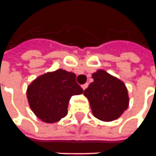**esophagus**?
Wrapping results in <instances>:
<instances>
[{
    "label": "esophagus",
    "instance_id": "esophagus-1",
    "mask_svg": "<svg viewBox=\"0 0 156 156\" xmlns=\"http://www.w3.org/2000/svg\"><path fill=\"white\" fill-rule=\"evenodd\" d=\"M87 87H88V83H86V84L82 85V86H81V87H82V89H83V90L87 88Z\"/></svg>",
    "mask_w": 156,
    "mask_h": 156
}]
</instances>
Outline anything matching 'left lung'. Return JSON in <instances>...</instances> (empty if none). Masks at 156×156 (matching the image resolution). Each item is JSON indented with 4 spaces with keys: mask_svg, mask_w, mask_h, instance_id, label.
<instances>
[{
    "mask_svg": "<svg viewBox=\"0 0 156 156\" xmlns=\"http://www.w3.org/2000/svg\"><path fill=\"white\" fill-rule=\"evenodd\" d=\"M93 82L84 91L92 115L105 122L115 121L128 108L129 96L125 83L104 69L92 74Z\"/></svg>",
    "mask_w": 156,
    "mask_h": 156,
    "instance_id": "obj_1",
    "label": "left lung"
}]
</instances>
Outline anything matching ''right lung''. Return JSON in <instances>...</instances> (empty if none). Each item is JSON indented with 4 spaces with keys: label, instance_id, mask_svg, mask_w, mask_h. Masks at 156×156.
<instances>
[{
    "label": "right lung",
    "instance_id": "1",
    "mask_svg": "<svg viewBox=\"0 0 156 156\" xmlns=\"http://www.w3.org/2000/svg\"><path fill=\"white\" fill-rule=\"evenodd\" d=\"M76 77V74L63 69L36 77L26 91L29 105L35 116L46 123H54L66 116L70 98L83 93Z\"/></svg>",
    "mask_w": 156,
    "mask_h": 156
}]
</instances>
